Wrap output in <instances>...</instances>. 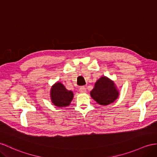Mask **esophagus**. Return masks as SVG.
Returning a JSON list of instances; mask_svg holds the SVG:
<instances>
[{"label":"esophagus","mask_w":157,"mask_h":157,"mask_svg":"<svg viewBox=\"0 0 157 157\" xmlns=\"http://www.w3.org/2000/svg\"><path fill=\"white\" fill-rule=\"evenodd\" d=\"M79 91L80 93H86V88L84 86H82V87H80Z\"/></svg>","instance_id":"1"}]
</instances>
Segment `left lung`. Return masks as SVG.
I'll list each match as a JSON object with an SVG mask.
<instances>
[{
	"label": "left lung",
	"mask_w": 157,
	"mask_h": 157,
	"mask_svg": "<svg viewBox=\"0 0 157 157\" xmlns=\"http://www.w3.org/2000/svg\"><path fill=\"white\" fill-rule=\"evenodd\" d=\"M90 95L97 103L104 105L114 101L119 94L114 82L106 77H101L95 83Z\"/></svg>",
	"instance_id": "8db88e82"
}]
</instances>
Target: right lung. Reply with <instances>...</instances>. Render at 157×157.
<instances>
[{"instance_id": "add662e5", "label": "right lung", "mask_w": 157, "mask_h": 157, "mask_svg": "<svg viewBox=\"0 0 157 157\" xmlns=\"http://www.w3.org/2000/svg\"><path fill=\"white\" fill-rule=\"evenodd\" d=\"M52 102L58 107H65L70 105L74 97L71 91H68L61 83H56L51 90Z\"/></svg>"}]
</instances>
